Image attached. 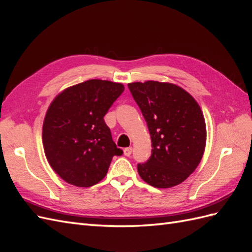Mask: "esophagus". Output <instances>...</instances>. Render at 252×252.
I'll return each mask as SVG.
<instances>
[{
    "mask_svg": "<svg viewBox=\"0 0 252 252\" xmlns=\"http://www.w3.org/2000/svg\"><path fill=\"white\" fill-rule=\"evenodd\" d=\"M131 152H132V148H131V147H127V148L124 149V155H125L126 157L130 156Z\"/></svg>",
    "mask_w": 252,
    "mask_h": 252,
    "instance_id": "obj_1",
    "label": "esophagus"
}]
</instances>
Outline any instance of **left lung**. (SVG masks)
<instances>
[{"mask_svg":"<svg viewBox=\"0 0 252 252\" xmlns=\"http://www.w3.org/2000/svg\"><path fill=\"white\" fill-rule=\"evenodd\" d=\"M146 121L151 157L138 165L140 177L156 188L184 182L199 166L206 146L203 111L185 89L168 82L128 84Z\"/></svg>","mask_w":252,"mask_h":252,"instance_id":"left-lung-1","label":"left lung"}]
</instances>
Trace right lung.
I'll use <instances>...</instances> for the list:
<instances>
[{
  "label": "right lung",
  "instance_id": "add662e5",
  "mask_svg": "<svg viewBox=\"0 0 252 252\" xmlns=\"http://www.w3.org/2000/svg\"><path fill=\"white\" fill-rule=\"evenodd\" d=\"M124 89L121 83L88 80L65 88L50 103L43 122L44 152L53 171L68 184H97L113 156L123 154L104 116Z\"/></svg>",
  "mask_w": 252,
  "mask_h": 252
}]
</instances>
